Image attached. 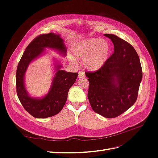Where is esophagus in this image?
Segmentation results:
<instances>
[{
    "instance_id": "obj_1",
    "label": "esophagus",
    "mask_w": 158,
    "mask_h": 158,
    "mask_svg": "<svg viewBox=\"0 0 158 158\" xmlns=\"http://www.w3.org/2000/svg\"><path fill=\"white\" fill-rule=\"evenodd\" d=\"M85 77V75H84V73L82 71H80L79 73H78V78H83Z\"/></svg>"
}]
</instances>
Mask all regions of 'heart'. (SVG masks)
<instances>
[{"label": "heart", "mask_w": 158, "mask_h": 158, "mask_svg": "<svg viewBox=\"0 0 158 158\" xmlns=\"http://www.w3.org/2000/svg\"><path fill=\"white\" fill-rule=\"evenodd\" d=\"M74 53L83 59V64L89 70H96L103 64L109 52L108 43L103 40L92 38L76 44L74 47ZM74 63L73 58L70 59Z\"/></svg>", "instance_id": "obj_1"}]
</instances>
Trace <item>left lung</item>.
<instances>
[{"label": "left lung", "mask_w": 158, "mask_h": 158, "mask_svg": "<svg viewBox=\"0 0 158 158\" xmlns=\"http://www.w3.org/2000/svg\"><path fill=\"white\" fill-rule=\"evenodd\" d=\"M104 35L112 41L113 53L98 70L85 74L92 109L111 118L121 115L136 102L142 70L139 56L130 44L114 34Z\"/></svg>", "instance_id": "1"}]
</instances>
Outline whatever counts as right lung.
I'll return each instance as SVG.
<instances>
[{
    "label": "right lung",
    "instance_id": "add662e5",
    "mask_svg": "<svg viewBox=\"0 0 158 158\" xmlns=\"http://www.w3.org/2000/svg\"><path fill=\"white\" fill-rule=\"evenodd\" d=\"M50 47L66 53L63 40L54 33H44L37 36L27 45L18 64L16 74V92L19 100L26 111L35 118H45L58 114L63 108L68 97L70 88L78 77L77 73H68L57 68L52 85L48 94L42 99L30 98L23 83V76L30 62Z\"/></svg>",
    "mask_w": 158,
    "mask_h": 158
}]
</instances>
